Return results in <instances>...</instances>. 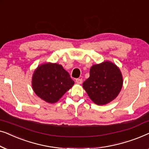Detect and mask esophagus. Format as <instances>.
Here are the masks:
<instances>
[{"instance_id": "1", "label": "esophagus", "mask_w": 149, "mask_h": 149, "mask_svg": "<svg viewBox=\"0 0 149 149\" xmlns=\"http://www.w3.org/2000/svg\"><path fill=\"white\" fill-rule=\"evenodd\" d=\"M82 82H83V80H82V79H76V83H77V84H81V83H82Z\"/></svg>"}]
</instances>
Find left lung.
I'll return each mask as SVG.
<instances>
[{"mask_svg": "<svg viewBox=\"0 0 149 149\" xmlns=\"http://www.w3.org/2000/svg\"><path fill=\"white\" fill-rule=\"evenodd\" d=\"M123 83L119 67L110 61H104L91 67L89 77L83 82V87L95 104L104 105L117 97Z\"/></svg>", "mask_w": 149, "mask_h": 149, "instance_id": "left-lung-1", "label": "left lung"}]
</instances>
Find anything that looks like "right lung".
Returning <instances> with one entry per match:
<instances>
[{
    "label": "right lung",
    "mask_w": 149,
    "mask_h": 149,
    "mask_svg": "<svg viewBox=\"0 0 149 149\" xmlns=\"http://www.w3.org/2000/svg\"><path fill=\"white\" fill-rule=\"evenodd\" d=\"M74 84L70 74L62 65L47 62L38 66L32 77V87L36 95L45 101L54 104Z\"/></svg>",
    "instance_id": "1"
}]
</instances>
